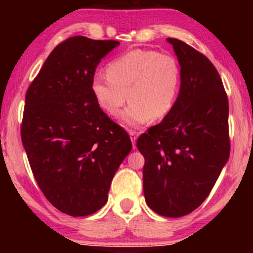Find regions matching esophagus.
Returning a JSON list of instances; mask_svg holds the SVG:
<instances>
[{"mask_svg": "<svg viewBox=\"0 0 253 253\" xmlns=\"http://www.w3.org/2000/svg\"><path fill=\"white\" fill-rule=\"evenodd\" d=\"M129 136H130L131 141H132V145H133V148H134V147H136V140H137V138H138V132L131 130L130 132H129Z\"/></svg>", "mask_w": 253, "mask_h": 253, "instance_id": "34e87169", "label": "esophagus"}]
</instances>
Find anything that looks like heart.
Wrapping results in <instances>:
<instances>
[{"mask_svg":"<svg viewBox=\"0 0 253 253\" xmlns=\"http://www.w3.org/2000/svg\"><path fill=\"white\" fill-rule=\"evenodd\" d=\"M106 75L107 78L92 81L93 98L100 109L113 117L129 99L121 121L131 127L167 116L181 86L178 62L171 55L155 50L134 49L123 54L107 65Z\"/></svg>","mask_w":253,"mask_h":253,"instance_id":"heart-1","label":"heart"}]
</instances>
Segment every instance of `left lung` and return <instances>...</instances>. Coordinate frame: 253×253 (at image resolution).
Here are the masks:
<instances>
[{"label": "left lung", "mask_w": 253, "mask_h": 253, "mask_svg": "<svg viewBox=\"0 0 253 253\" xmlns=\"http://www.w3.org/2000/svg\"><path fill=\"white\" fill-rule=\"evenodd\" d=\"M181 67L171 112L137 140L145 158V200L155 213L181 217L202 205L230 153L229 106L219 72L205 55L168 38Z\"/></svg>", "instance_id": "8db88e82"}]
</instances>
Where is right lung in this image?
Masks as SVG:
<instances>
[{"label": "right lung", "instance_id": "right-lung-1", "mask_svg": "<svg viewBox=\"0 0 253 253\" xmlns=\"http://www.w3.org/2000/svg\"><path fill=\"white\" fill-rule=\"evenodd\" d=\"M119 44L69 38L54 48L26 92L23 146L44 197L68 215L86 216L105 205L132 148L126 131L91 92L96 67Z\"/></svg>", "mask_w": 253, "mask_h": 253}]
</instances>
